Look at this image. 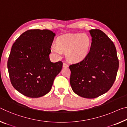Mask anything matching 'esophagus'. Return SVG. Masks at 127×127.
Returning <instances> with one entry per match:
<instances>
[{"instance_id": "34e87169", "label": "esophagus", "mask_w": 127, "mask_h": 127, "mask_svg": "<svg viewBox=\"0 0 127 127\" xmlns=\"http://www.w3.org/2000/svg\"><path fill=\"white\" fill-rule=\"evenodd\" d=\"M63 68H67V67H68V65L67 63H64L63 64Z\"/></svg>"}]
</instances>
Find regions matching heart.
<instances>
[{
    "label": "heart",
    "instance_id": "b5f03b06",
    "mask_svg": "<svg viewBox=\"0 0 127 127\" xmlns=\"http://www.w3.org/2000/svg\"><path fill=\"white\" fill-rule=\"evenodd\" d=\"M92 39L87 34H68L60 36L56 45L51 47V52L56 57H60L62 52H66V58L70 62H78L89 55Z\"/></svg>",
    "mask_w": 127,
    "mask_h": 127
}]
</instances>
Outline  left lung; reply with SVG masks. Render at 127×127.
Listing matches in <instances>:
<instances>
[{"mask_svg": "<svg viewBox=\"0 0 127 127\" xmlns=\"http://www.w3.org/2000/svg\"><path fill=\"white\" fill-rule=\"evenodd\" d=\"M92 45L85 59L69 65L70 84L78 95L95 98L108 92L116 79L119 60L113 42L99 29L89 31Z\"/></svg>", "mask_w": 127, "mask_h": 127, "instance_id": "1", "label": "left lung"}]
</instances>
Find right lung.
<instances>
[{
  "instance_id": "1",
  "label": "right lung",
  "mask_w": 127,
  "mask_h": 127,
  "mask_svg": "<svg viewBox=\"0 0 127 127\" xmlns=\"http://www.w3.org/2000/svg\"><path fill=\"white\" fill-rule=\"evenodd\" d=\"M55 34L47 29L24 32L12 47L7 67L11 84L23 95L41 97L51 89L63 63L50 61L49 55Z\"/></svg>"
}]
</instances>
